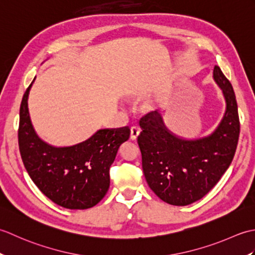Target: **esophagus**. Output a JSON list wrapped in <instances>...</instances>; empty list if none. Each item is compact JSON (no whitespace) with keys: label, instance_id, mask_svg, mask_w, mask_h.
I'll use <instances>...</instances> for the list:
<instances>
[{"label":"esophagus","instance_id":"34e87169","mask_svg":"<svg viewBox=\"0 0 255 255\" xmlns=\"http://www.w3.org/2000/svg\"><path fill=\"white\" fill-rule=\"evenodd\" d=\"M139 133H140L139 128L136 127V126H132L131 129H130V139L131 140H137Z\"/></svg>","mask_w":255,"mask_h":255}]
</instances>
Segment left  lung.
I'll return each mask as SVG.
<instances>
[{
	"label": "left lung",
	"instance_id": "8db88e82",
	"mask_svg": "<svg viewBox=\"0 0 255 255\" xmlns=\"http://www.w3.org/2000/svg\"><path fill=\"white\" fill-rule=\"evenodd\" d=\"M214 78L223 89L227 110L219 127L207 138L183 140L169 132L158 112L139 122L142 170L149 187L163 202L186 206L203 198L228 169L240 134L236 94L218 66Z\"/></svg>",
	"mask_w": 255,
	"mask_h": 255
}]
</instances>
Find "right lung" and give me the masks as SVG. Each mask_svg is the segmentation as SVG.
<instances>
[{"instance_id":"right-lung-1","label":"right lung","mask_w":255,"mask_h":255,"mask_svg":"<svg viewBox=\"0 0 255 255\" xmlns=\"http://www.w3.org/2000/svg\"><path fill=\"white\" fill-rule=\"evenodd\" d=\"M34 82V81H32ZM27 88L19 108L18 147L30 178L53 203L69 209H86L100 203L110 187V167L130 129H101L84 142L66 148L45 143L31 126Z\"/></svg>"}]
</instances>
